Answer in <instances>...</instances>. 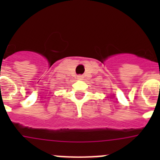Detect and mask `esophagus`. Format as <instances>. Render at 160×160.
I'll return each mask as SVG.
<instances>
[{
	"label": "esophagus",
	"instance_id": "1",
	"mask_svg": "<svg viewBox=\"0 0 160 160\" xmlns=\"http://www.w3.org/2000/svg\"><path fill=\"white\" fill-rule=\"evenodd\" d=\"M77 79H78V80H82V79H83V76L82 75H78L77 77Z\"/></svg>",
	"mask_w": 160,
	"mask_h": 160
}]
</instances>
